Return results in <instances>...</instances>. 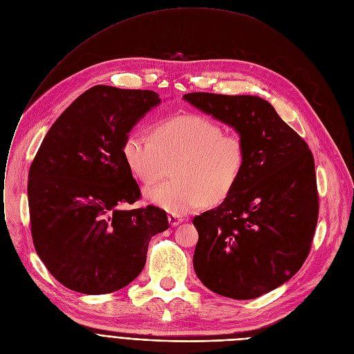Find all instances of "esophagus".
Wrapping results in <instances>:
<instances>
[{
	"label": "esophagus",
	"instance_id": "obj_1",
	"mask_svg": "<svg viewBox=\"0 0 354 354\" xmlns=\"http://www.w3.org/2000/svg\"><path fill=\"white\" fill-rule=\"evenodd\" d=\"M184 220L181 218L180 215H174V214H169V223H170V225L171 227H176V225H178L180 223H183Z\"/></svg>",
	"mask_w": 354,
	"mask_h": 354
}]
</instances>
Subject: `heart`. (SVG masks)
I'll use <instances>...</instances> for the list:
<instances>
[{
	"instance_id": "b5f03b06",
	"label": "heart",
	"mask_w": 354,
	"mask_h": 354,
	"mask_svg": "<svg viewBox=\"0 0 354 354\" xmlns=\"http://www.w3.org/2000/svg\"><path fill=\"white\" fill-rule=\"evenodd\" d=\"M129 171L146 185L157 183L176 161V180L149 188L146 198L174 215L207 201L218 204L236 187L245 162V147L235 133L201 115H180L158 123L151 136L130 133L123 142Z\"/></svg>"
}]
</instances>
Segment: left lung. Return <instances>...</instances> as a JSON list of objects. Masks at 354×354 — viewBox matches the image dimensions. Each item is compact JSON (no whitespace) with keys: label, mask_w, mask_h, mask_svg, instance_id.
<instances>
[{"label":"left lung","mask_w":354,"mask_h":354,"mask_svg":"<svg viewBox=\"0 0 354 354\" xmlns=\"http://www.w3.org/2000/svg\"><path fill=\"white\" fill-rule=\"evenodd\" d=\"M184 100L234 127L245 147L234 192L193 220L194 270L215 293L258 297L288 282L309 255L319 215L313 154L258 96L194 92Z\"/></svg>","instance_id":"8db88e82"}]
</instances>
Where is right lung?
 <instances>
[{
  "label": "right lung",
  "instance_id": "right-lung-1",
  "mask_svg": "<svg viewBox=\"0 0 354 354\" xmlns=\"http://www.w3.org/2000/svg\"><path fill=\"white\" fill-rule=\"evenodd\" d=\"M153 91L97 85L52 124L28 174L31 234L58 282L85 295L127 286L151 236L169 228L158 207L124 209L140 188L123 160L129 131L160 103Z\"/></svg>",
  "mask_w": 354,
  "mask_h": 354
}]
</instances>
